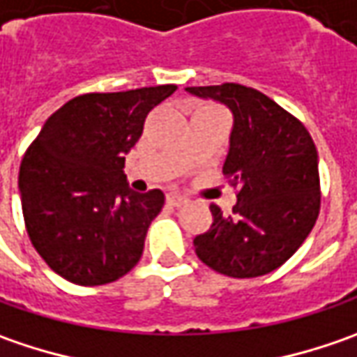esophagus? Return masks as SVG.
<instances>
[{
  "mask_svg": "<svg viewBox=\"0 0 357 357\" xmlns=\"http://www.w3.org/2000/svg\"><path fill=\"white\" fill-rule=\"evenodd\" d=\"M167 202H169L171 206H183V204L188 202V199H186L185 195H181V192H169V195H167Z\"/></svg>",
  "mask_w": 357,
  "mask_h": 357,
  "instance_id": "obj_1",
  "label": "esophagus"
}]
</instances>
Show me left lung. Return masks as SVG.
Wrapping results in <instances>:
<instances>
[{
    "mask_svg": "<svg viewBox=\"0 0 357 357\" xmlns=\"http://www.w3.org/2000/svg\"><path fill=\"white\" fill-rule=\"evenodd\" d=\"M186 91L228 105L234 115L222 172L238 202L230 214L211 204L213 227L195 238L197 256L225 276H264L292 258L320 214L316 144L300 119L252 87Z\"/></svg>",
    "mask_w": 357,
    "mask_h": 357,
    "instance_id": "left-lung-1",
    "label": "left lung"
}]
</instances>
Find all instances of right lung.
Wrapping results in <instances>:
<instances>
[{"label": "right lung", "instance_id": "1", "mask_svg": "<svg viewBox=\"0 0 357 357\" xmlns=\"http://www.w3.org/2000/svg\"><path fill=\"white\" fill-rule=\"evenodd\" d=\"M176 85L85 93L45 121L20 169L21 211L37 254L79 286H103L137 266L162 190H130L125 153L146 115Z\"/></svg>", "mask_w": 357, "mask_h": 357}]
</instances>
